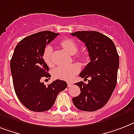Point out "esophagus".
<instances>
[{"label":"esophagus","instance_id":"obj_1","mask_svg":"<svg viewBox=\"0 0 134 134\" xmlns=\"http://www.w3.org/2000/svg\"><path fill=\"white\" fill-rule=\"evenodd\" d=\"M67 83H68V87H70V86H72V84H73V83L70 82V81H68V82Z\"/></svg>","mask_w":134,"mask_h":134}]
</instances>
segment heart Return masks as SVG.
Here are the masks:
<instances>
[{"label": "heart", "mask_w": 134, "mask_h": 134, "mask_svg": "<svg viewBox=\"0 0 134 134\" xmlns=\"http://www.w3.org/2000/svg\"><path fill=\"white\" fill-rule=\"evenodd\" d=\"M61 46L70 55H75L78 51L77 44L72 40L65 39L61 42ZM52 47L51 46H46L45 47L42 54L43 60L48 66L53 65L51 59ZM78 59L81 61L84 60L85 57L83 55H78ZM80 70V67L77 64H72L68 66H57L53 70V77L57 79H63V80H71L76 74Z\"/></svg>", "instance_id": "b5f03b06"}]
</instances>
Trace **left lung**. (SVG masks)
<instances>
[{
    "instance_id": "8db88e82",
    "label": "left lung",
    "mask_w": 134,
    "mask_h": 134,
    "mask_svg": "<svg viewBox=\"0 0 134 134\" xmlns=\"http://www.w3.org/2000/svg\"><path fill=\"white\" fill-rule=\"evenodd\" d=\"M85 43L90 62L79 74L81 78L90 77L88 83H76L81 93L72 98L77 109L94 111L102 108L109 100L117 82L119 56L114 43L99 32L82 31L72 33Z\"/></svg>"
}]
</instances>
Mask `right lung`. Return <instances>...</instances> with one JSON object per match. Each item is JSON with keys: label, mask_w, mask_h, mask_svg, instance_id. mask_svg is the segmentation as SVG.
Returning a JSON list of instances; mask_svg holds the SVG:
<instances>
[{"label": "right lung", "mask_w": 134, "mask_h": 134, "mask_svg": "<svg viewBox=\"0 0 134 134\" xmlns=\"http://www.w3.org/2000/svg\"><path fill=\"white\" fill-rule=\"evenodd\" d=\"M59 34L49 31L25 37L16 45L10 68L16 96L23 105L33 111H45L53 107L58 94L67 88L66 81L57 79L46 86L42 79H49V68L42 58L46 45Z\"/></svg>", "instance_id": "add662e5"}]
</instances>
